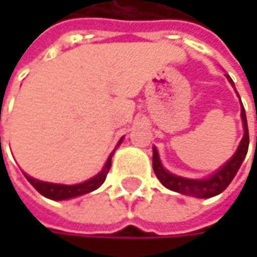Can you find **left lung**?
Masks as SVG:
<instances>
[{
    "instance_id": "8db88e82",
    "label": "left lung",
    "mask_w": 257,
    "mask_h": 257,
    "mask_svg": "<svg viewBox=\"0 0 257 257\" xmlns=\"http://www.w3.org/2000/svg\"><path fill=\"white\" fill-rule=\"evenodd\" d=\"M229 83L233 86L232 78L225 74ZM235 89V86H233ZM241 120H242V128H244V135L242 140L238 144L236 152L232 155L231 159H228V162H225L219 170H216L213 174H210L205 179H186L181 176H176L173 173H170L168 170L164 168L158 149L153 147V171L156 174V177L159 181L170 190H174L181 195H187V196H195V198H211L216 196L219 193H222L231 183L236 171L239 170L242 161L245 159L247 150H248V129H247V117H245V110L241 104Z\"/></svg>"
}]
</instances>
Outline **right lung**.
<instances>
[{
  "label": "right lung",
  "instance_id": "right-lung-1",
  "mask_svg": "<svg viewBox=\"0 0 257 257\" xmlns=\"http://www.w3.org/2000/svg\"><path fill=\"white\" fill-rule=\"evenodd\" d=\"M122 140H123V137L119 140V143H117L116 147H119V144L122 143ZM114 150H116V149H114ZM114 150L111 152V155L108 156L105 165L102 167V170H101L96 176H93L92 179L86 180V181H83V183H78V184H58V183L41 181V180H37L34 179V177H31V176H28L25 173H24V176H25L26 180H28V181H29V183H31L43 196H46V198H49V199H53V201L73 199V198H77V196H81V195H86V193H89V192L96 190V189L104 183V180L107 177V173H108V170H110V167H111V156H113Z\"/></svg>",
  "mask_w": 257,
  "mask_h": 257
}]
</instances>
